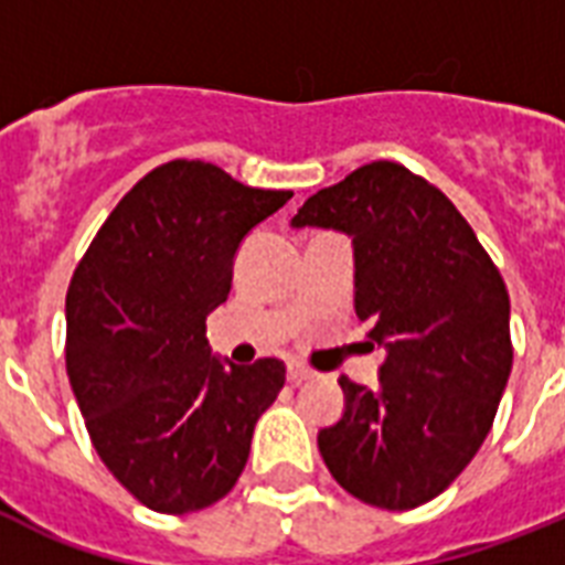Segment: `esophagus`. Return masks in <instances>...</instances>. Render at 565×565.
I'll list each match as a JSON object with an SVG mask.
<instances>
[{
    "mask_svg": "<svg viewBox=\"0 0 565 565\" xmlns=\"http://www.w3.org/2000/svg\"><path fill=\"white\" fill-rule=\"evenodd\" d=\"M313 375H317V372L308 370L305 363H290V366H287V377H290L292 384H301V381H310V377H313Z\"/></svg>",
    "mask_w": 565,
    "mask_h": 565,
    "instance_id": "esophagus-1",
    "label": "esophagus"
}]
</instances>
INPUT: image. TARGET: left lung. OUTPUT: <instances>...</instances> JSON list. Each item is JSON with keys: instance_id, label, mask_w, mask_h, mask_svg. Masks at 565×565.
<instances>
[{"instance_id": "left-lung-1", "label": "left lung", "mask_w": 565, "mask_h": 565, "mask_svg": "<svg viewBox=\"0 0 565 565\" xmlns=\"http://www.w3.org/2000/svg\"><path fill=\"white\" fill-rule=\"evenodd\" d=\"M292 225L352 234L354 310L384 345L377 390L340 375L319 430L328 472L372 508L437 499L487 439L513 366L510 296L472 225L430 181L372 161L313 193Z\"/></svg>"}]
</instances>
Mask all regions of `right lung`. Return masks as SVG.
Listing matches in <instances>:
<instances>
[{
	"label": "right lung",
	"instance_id": "add662e5",
	"mask_svg": "<svg viewBox=\"0 0 565 565\" xmlns=\"http://www.w3.org/2000/svg\"><path fill=\"white\" fill-rule=\"evenodd\" d=\"M290 190L204 161L161 163L128 190L66 290V375L108 472L154 513L228 495L287 366L211 358L204 319L228 299L234 255Z\"/></svg>",
	"mask_w": 565,
	"mask_h": 565
}]
</instances>
